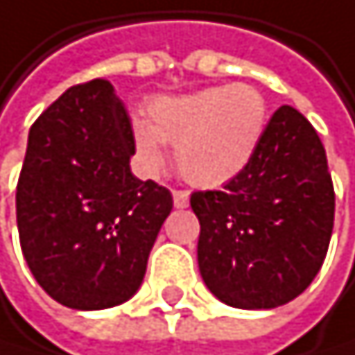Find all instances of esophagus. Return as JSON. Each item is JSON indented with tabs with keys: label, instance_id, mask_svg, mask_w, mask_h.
Returning <instances> with one entry per match:
<instances>
[{
	"label": "esophagus",
	"instance_id": "34e87169",
	"mask_svg": "<svg viewBox=\"0 0 355 355\" xmlns=\"http://www.w3.org/2000/svg\"><path fill=\"white\" fill-rule=\"evenodd\" d=\"M189 201H191L189 191H173V204H175V208H187Z\"/></svg>",
	"mask_w": 355,
	"mask_h": 355
}]
</instances>
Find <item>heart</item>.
Here are the masks:
<instances>
[{"label":"heart","instance_id":"1","mask_svg":"<svg viewBox=\"0 0 355 355\" xmlns=\"http://www.w3.org/2000/svg\"><path fill=\"white\" fill-rule=\"evenodd\" d=\"M149 119L134 121V147L147 171L166 164L175 147L178 168L193 187L216 189L252 162L269 123L264 95L252 84L212 86L189 95L156 97Z\"/></svg>","mask_w":355,"mask_h":355}]
</instances>
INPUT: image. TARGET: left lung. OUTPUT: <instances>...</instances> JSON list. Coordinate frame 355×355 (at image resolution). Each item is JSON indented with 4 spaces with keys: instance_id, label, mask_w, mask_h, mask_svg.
I'll return each mask as SVG.
<instances>
[{
    "instance_id": "8db88e82",
    "label": "left lung",
    "mask_w": 355,
    "mask_h": 355,
    "mask_svg": "<svg viewBox=\"0 0 355 355\" xmlns=\"http://www.w3.org/2000/svg\"><path fill=\"white\" fill-rule=\"evenodd\" d=\"M197 262L227 306L269 310L302 295L319 273L334 227V187L310 121L291 106L269 119L247 168L223 191H197Z\"/></svg>"
}]
</instances>
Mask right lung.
<instances>
[{
  "instance_id": "1",
  "label": "right lung",
  "mask_w": 355,
  "mask_h": 355,
  "mask_svg": "<svg viewBox=\"0 0 355 355\" xmlns=\"http://www.w3.org/2000/svg\"><path fill=\"white\" fill-rule=\"evenodd\" d=\"M134 132L108 80L71 86L28 136L17 184L21 252L43 291L73 310L128 302L173 208L130 171Z\"/></svg>"
}]
</instances>
